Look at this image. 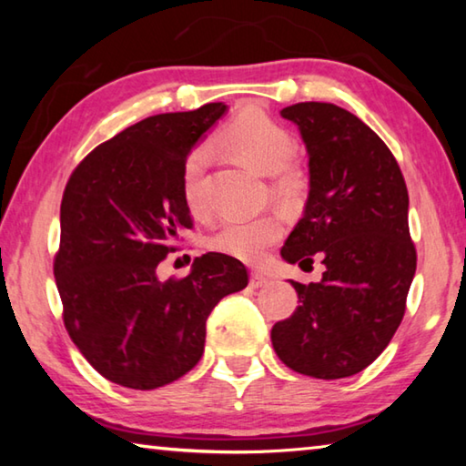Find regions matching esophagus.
Returning a JSON list of instances; mask_svg holds the SVG:
<instances>
[{"instance_id": "34e87169", "label": "esophagus", "mask_w": 466, "mask_h": 466, "mask_svg": "<svg viewBox=\"0 0 466 466\" xmlns=\"http://www.w3.org/2000/svg\"><path fill=\"white\" fill-rule=\"evenodd\" d=\"M267 279L263 273H250V279H248V283H250V288H255V289H258V288H263V286H267Z\"/></svg>"}]
</instances>
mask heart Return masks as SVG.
Masks as SVG:
<instances>
[{"instance_id": "obj_1", "label": "heart", "mask_w": 466, "mask_h": 466, "mask_svg": "<svg viewBox=\"0 0 466 466\" xmlns=\"http://www.w3.org/2000/svg\"><path fill=\"white\" fill-rule=\"evenodd\" d=\"M218 141L230 149L252 168L273 176V191L288 197L296 191L298 177L288 167L294 154L296 141L291 131L275 121L261 108H244L219 131ZM209 152L205 146H197L187 156L180 178L185 205L193 216H203L208 209L203 197V172L208 167ZM283 224L271 214L255 218H228L209 236V248L244 263H261L271 244L279 240Z\"/></svg>"}]
</instances>
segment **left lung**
I'll return each instance as SVG.
<instances>
[{"label":"left lung","mask_w":466,"mask_h":466,"mask_svg":"<svg viewBox=\"0 0 466 466\" xmlns=\"http://www.w3.org/2000/svg\"><path fill=\"white\" fill-rule=\"evenodd\" d=\"M309 149L310 193L288 236V263L325 265L319 283L291 281L299 306L275 322L278 358L298 374L335 380L380 356L405 317L417 252L409 193L389 146L356 115L330 102L281 110Z\"/></svg>","instance_id":"left-lung-1"}]
</instances>
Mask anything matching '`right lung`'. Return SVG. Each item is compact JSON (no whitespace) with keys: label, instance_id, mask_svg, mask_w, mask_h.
Returning a JSON list of instances; mask_svg holds the SVG:
<instances>
[{"label":"right lung","instance_id":"1","mask_svg":"<svg viewBox=\"0 0 466 466\" xmlns=\"http://www.w3.org/2000/svg\"><path fill=\"white\" fill-rule=\"evenodd\" d=\"M226 113L209 102L131 125L77 164L61 199L53 271L63 325L106 380L152 390L203 356L205 320L247 288L238 258L197 257L187 278L157 279V265L193 228L180 178L191 147Z\"/></svg>","mask_w":466,"mask_h":466}]
</instances>
